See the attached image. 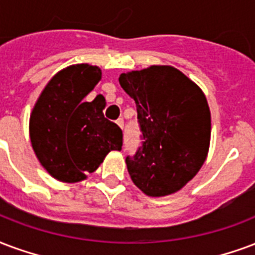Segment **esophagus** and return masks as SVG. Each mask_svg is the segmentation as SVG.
Wrapping results in <instances>:
<instances>
[{"label": "esophagus", "instance_id": "34e87169", "mask_svg": "<svg viewBox=\"0 0 255 255\" xmlns=\"http://www.w3.org/2000/svg\"><path fill=\"white\" fill-rule=\"evenodd\" d=\"M116 123H118V126L120 128H122V129H123V128H124V120H123V119H119V120Z\"/></svg>", "mask_w": 255, "mask_h": 255}]
</instances>
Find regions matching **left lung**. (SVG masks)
I'll return each mask as SVG.
<instances>
[{"label":"left lung","mask_w":255,"mask_h":255,"mask_svg":"<svg viewBox=\"0 0 255 255\" xmlns=\"http://www.w3.org/2000/svg\"><path fill=\"white\" fill-rule=\"evenodd\" d=\"M119 82L135 100L142 146L126 158L143 193L178 192L204 163L211 139V112L203 90L171 66L123 73Z\"/></svg>","instance_id":"obj_1"}]
</instances>
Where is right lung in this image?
Returning <instances> with one entry per match:
<instances>
[{
  "label": "right lung",
  "mask_w": 255,
  "mask_h": 255,
  "mask_svg": "<svg viewBox=\"0 0 255 255\" xmlns=\"http://www.w3.org/2000/svg\"><path fill=\"white\" fill-rule=\"evenodd\" d=\"M101 80L86 63L56 73L41 92L29 119L32 148L41 166L62 182H78L93 173L109 151H120L123 132L104 118V97H85Z\"/></svg>",
  "instance_id": "obj_1"
}]
</instances>
